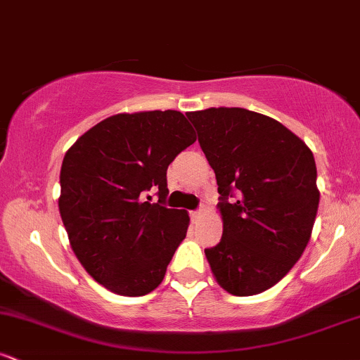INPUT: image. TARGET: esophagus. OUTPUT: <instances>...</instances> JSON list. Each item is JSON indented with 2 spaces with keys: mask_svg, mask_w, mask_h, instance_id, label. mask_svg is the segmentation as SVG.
Instances as JSON below:
<instances>
[{
  "mask_svg": "<svg viewBox=\"0 0 360 360\" xmlns=\"http://www.w3.org/2000/svg\"><path fill=\"white\" fill-rule=\"evenodd\" d=\"M201 214H203V210H194V212H191V220H193L194 223L200 221Z\"/></svg>",
  "mask_w": 360,
  "mask_h": 360,
  "instance_id": "34e87169",
  "label": "esophagus"
}]
</instances>
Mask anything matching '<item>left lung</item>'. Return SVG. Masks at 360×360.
<instances>
[{
    "instance_id": "1",
    "label": "left lung",
    "mask_w": 360,
    "mask_h": 360,
    "mask_svg": "<svg viewBox=\"0 0 360 360\" xmlns=\"http://www.w3.org/2000/svg\"><path fill=\"white\" fill-rule=\"evenodd\" d=\"M186 117L220 193L223 235L206 259L230 295H259L307 249L320 201L315 159L291 130L255 111L220 106Z\"/></svg>"
}]
</instances>
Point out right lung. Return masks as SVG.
Returning a JSON list of instances; mask_svg holds the SVG:
<instances>
[{
    "instance_id": "obj_1",
    "label": "right lung",
    "mask_w": 360,
    "mask_h": 360,
    "mask_svg": "<svg viewBox=\"0 0 360 360\" xmlns=\"http://www.w3.org/2000/svg\"><path fill=\"white\" fill-rule=\"evenodd\" d=\"M194 140L181 111H140L103 120L65 152L62 223L82 267L110 291L143 296L162 283L189 225L166 206L167 167Z\"/></svg>"
}]
</instances>
